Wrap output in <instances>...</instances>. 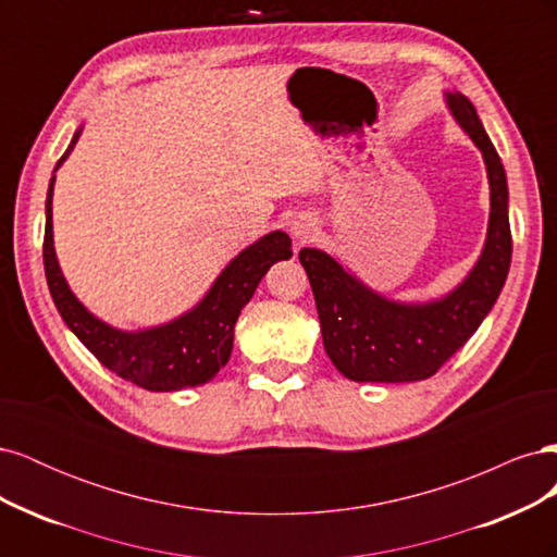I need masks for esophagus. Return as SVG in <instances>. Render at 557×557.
Listing matches in <instances>:
<instances>
[{
  "mask_svg": "<svg viewBox=\"0 0 557 557\" xmlns=\"http://www.w3.org/2000/svg\"><path fill=\"white\" fill-rule=\"evenodd\" d=\"M290 232L297 242H311L318 234V221L311 215H299L293 221Z\"/></svg>",
  "mask_w": 557,
  "mask_h": 557,
  "instance_id": "esophagus-1",
  "label": "esophagus"
}]
</instances>
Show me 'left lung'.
<instances>
[{"instance_id":"obj_1","label":"left lung","mask_w":557,"mask_h":557,"mask_svg":"<svg viewBox=\"0 0 557 557\" xmlns=\"http://www.w3.org/2000/svg\"><path fill=\"white\" fill-rule=\"evenodd\" d=\"M446 107L481 150L491 183V218L476 264L462 283L425 305H404L364 285L318 248H301L320 332L332 364L358 383H413L436 374L491 313L511 264L509 188L504 164L487 139L474 104L446 92Z\"/></svg>"}]
</instances>
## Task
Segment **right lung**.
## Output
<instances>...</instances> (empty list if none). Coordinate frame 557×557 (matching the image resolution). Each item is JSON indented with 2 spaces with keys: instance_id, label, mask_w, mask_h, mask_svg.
<instances>
[{
  "instance_id": "right-lung-1",
  "label": "right lung",
  "mask_w": 557,
  "mask_h": 557,
  "mask_svg": "<svg viewBox=\"0 0 557 557\" xmlns=\"http://www.w3.org/2000/svg\"><path fill=\"white\" fill-rule=\"evenodd\" d=\"M81 129L66 146L60 164L70 158ZM53 185L50 178L46 195V234H44V269L50 297L81 344L107 369L121 379L153 393H174L183 387L209 383L227 364L234 344V325L248 305L269 267L278 260H290V237L276 230L244 248L213 281L209 293L197 307L164 325L125 332L111 327L92 315L72 293L58 264L53 246Z\"/></svg>"
}]
</instances>
